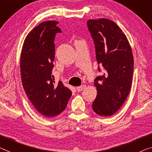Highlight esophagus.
Segmentation results:
<instances>
[{
  "mask_svg": "<svg viewBox=\"0 0 152 152\" xmlns=\"http://www.w3.org/2000/svg\"><path fill=\"white\" fill-rule=\"evenodd\" d=\"M86 88V85H83V86H79V87H77V90L78 91V92H81V91L83 90L85 88Z\"/></svg>",
  "mask_w": 152,
  "mask_h": 152,
  "instance_id": "1",
  "label": "esophagus"
}]
</instances>
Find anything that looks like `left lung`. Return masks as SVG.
Returning a JSON list of instances; mask_svg holds the SVG:
<instances>
[{
  "mask_svg": "<svg viewBox=\"0 0 152 152\" xmlns=\"http://www.w3.org/2000/svg\"><path fill=\"white\" fill-rule=\"evenodd\" d=\"M88 30L94 41L96 58L104 75L94 79L97 95L92 109L100 116L118 111L129 94L134 59L127 37L118 25L105 18L89 20Z\"/></svg>",
  "mask_w": 152,
  "mask_h": 152,
  "instance_id": "8db88e82",
  "label": "left lung"
}]
</instances>
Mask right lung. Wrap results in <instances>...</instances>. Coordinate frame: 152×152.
Returning <instances> with one entry per match:
<instances>
[{
	"label": "right lung",
	"instance_id": "obj_1",
	"mask_svg": "<svg viewBox=\"0 0 152 152\" xmlns=\"http://www.w3.org/2000/svg\"><path fill=\"white\" fill-rule=\"evenodd\" d=\"M56 21H46L26 37L20 58V72L24 91L41 115L56 116L64 110L72 92L52 75L55 58L54 39L61 32Z\"/></svg>",
	"mask_w": 152,
	"mask_h": 152
}]
</instances>
